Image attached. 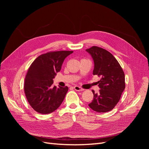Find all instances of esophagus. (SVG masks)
I'll return each instance as SVG.
<instances>
[{
    "mask_svg": "<svg viewBox=\"0 0 149 149\" xmlns=\"http://www.w3.org/2000/svg\"><path fill=\"white\" fill-rule=\"evenodd\" d=\"M74 89L77 91H84V89L80 88L79 86H74Z\"/></svg>",
    "mask_w": 149,
    "mask_h": 149,
    "instance_id": "esophagus-1",
    "label": "esophagus"
}]
</instances>
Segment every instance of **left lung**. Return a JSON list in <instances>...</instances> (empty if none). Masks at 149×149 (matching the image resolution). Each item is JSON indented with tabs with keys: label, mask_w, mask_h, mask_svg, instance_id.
Returning a JSON list of instances; mask_svg holds the SVG:
<instances>
[{
	"label": "left lung",
	"mask_w": 149,
	"mask_h": 149,
	"mask_svg": "<svg viewBox=\"0 0 149 149\" xmlns=\"http://www.w3.org/2000/svg\"><path fill=\"white\" fill-rule=\"evenodd\" d=\"M94 61L93 74L101 79L97 82L100 90L92 91L94 97L88 106L97 112L111 111L118 104L125 89V75L118 61L106 49L93 47L86 49Z\"/></svg>",
	"instance_id": "8db88e82"
}]
</instances>
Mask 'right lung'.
Segmentation results:
<instances>
[{
	"mask_svg": "<svg viewBox=\"0 0 149 149\" xmlns=\"http://www.w3.org/2000/svg\"><path fill=\"white\" fill-rule=\"evenodd\" d=\"M72 51L49 52L36 58L26 75L24 91L31 107L38 113H52L60 106L68 88L53 86V79Z\"/></svg>",
	"mask_w": 149,
	"mask_h": 149,
	"instance_id": "add662e5",
	"label": "right lung"
}]
</instances>
